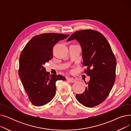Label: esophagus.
Here are the masks:
<instances>
[{"mask_svg": "<svg viewBox=\"0 0 131 131\" xmlns=\"http://www.w3.org/2000/svg\"><path fill=\"white\" fill-rule=\"evenodd\" d=\"M68 81H69V82H70L71 83H74V82H75L77 81L75 79H73L72 78H68Z\"/></svg>", "mask_w": 131, "mask_h": 131, "instance_id": "1", "label": "esophagus"}]
</instances>
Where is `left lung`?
<instances>
[{
    "label": "left lung",
    "instance_id": "1",
    "mask_svg": "<svg viewBox=\"0 0 131 131\" xmlns=\"http://www.w3.org/2000/svg\"><path fill=\"white\" fill-rule=\"evenodd\" d=\"M76 39L82 50L85 72L90 77L85 83L88 86L76 98L82 105L93 107L104 101L114 84L116 78V60L106 38L100 32L92 30L75 32L67 40Z\"/></svg>",
    "mask_w": 131,
    "mask_h": 131
}]
</instances>
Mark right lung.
<instances>
[{
	"label": "right lung",
	"instance_id": "add662e5",
	"mask_svg": "<svg viewBox=\"0 0 131 131\" xmlns=\"http://www.w3.org/2000/svg\"><path fill=\"white\" fill-rule=\"evenodd\" d=\"M69 36L53 33L36 36L29 41L20 53L19 77L33 105L41 106L49 102L56 93V82L66 80L60 75H50L43 65L52 59L53 46Z\"/></svg>",
	"mask_w": 131,
	"mask_h": 131
}]
</instances>
